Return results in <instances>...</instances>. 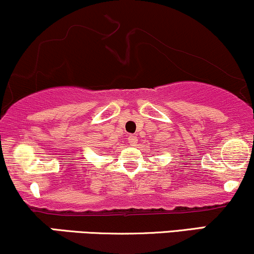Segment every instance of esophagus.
Segmentation results:
<instances>
[{"instance_id":"esophagus-1","label":"esophagus","mask_w":254,"mask_h":254,"mask_svg":"<svg viewBox=\"0 0 254 254\" xmlns=\"http://www.w3.org/2000/svg\"><path fill=\"white\" fill-rule=\"evenodd\" d=\"M128 142H129V145L136 146V144H138V138L134 135H129L128 136Z\"/></svg>"}]
</instances>
